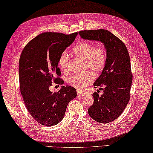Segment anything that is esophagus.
Wrapping results in <instances>:
<instances>
[{
    "label": "esophagus",
    "instance_id": "esophagus-1",
    "mask_svg": "<svg viewBox=\"0 0 153 153\" xmlns=\"http://www.w3.org/2000/svg\"><path fill=\"white\" fill-rule=\"evenodd\" d=\"M76 93H77V95H82V96H84V95H85V93H84L83 91H78V90H77Z\"/></svg>",
    "mask_w": 153,
    "mask_h": 153
}]
</instances>
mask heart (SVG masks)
Wrapping results in <instances>:
<instances>
[{
    "instance_id": "1",
    "label": "heart",
    "mask_w": 153,
    "mask_h": 153,
    "mask_svg": "<svg viewBox=\"0 0 153 153\" xmlns=\"http://www.w3.org/2000/svg\"><path fill=\"white\" fill-rule=\"evenodd\" d=\"M73 54L84 60L83 70L89 69L95 73H100L105 68L107 62V53L105 47L97 46L93 43L82 41L74 47ZM59 68L64 73L68 72L69 57L66 53H63L58 59ZM94 80L92 72L87 71L84 73L75 74L68 79V84L74 88L83 90Z\"/></svg>"
}]
</instances>
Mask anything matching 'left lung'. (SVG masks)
I'll use <instances>...</instances> for the list:
<instances>
[{
	"mask_svg": "<svg viewBox=\"0 0 153 153\" xmlns=\"http://www.w3.org/2000/svg\"><path fill=\"white\" fill-rule=\"evenodd\" d=\"M82 38L100 41L107 53V62L101 74L94 83L104 94H93L94 104L88 108V114L95 121L108 123L122 114L130 98L132 73L130 56L122 41L108 30L104 29L81 30Z\"/></svg>",
	"mask_w": 153,
	"mask_h": 153,
	"instance_id": "8db88e82",
	"label": "left lung"
}]
</instances>
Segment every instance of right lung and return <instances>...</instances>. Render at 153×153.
<instances>
[{"label": "right lung", "instance_id": "add662e5", "mask_svg": "<svg viewBox=\"0 0 153 153\" xmlns=\"http://www.w3.org/2000/svg\"><path fill=\"white\" fill-rule=\"evenodd\" d=\"M78 34L44 32L27 44L19 65L20 89L26 108L39 124L50 126L64 118L69 102L76 97L75 88L62 86L51 92L53 84H63L58 59Z\"/></svg>", "mask_w": 153, "mask_h": 153}]
</instances>
